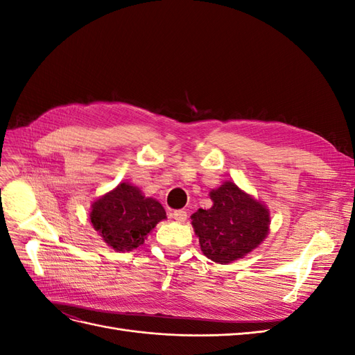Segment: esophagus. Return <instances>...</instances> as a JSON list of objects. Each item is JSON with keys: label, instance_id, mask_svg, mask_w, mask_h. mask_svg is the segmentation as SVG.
Instances as JSON below:
<instances>
[{"label": "esophagus", "instance_id": "esophagus-1", "mask_svg": "<svg viewBox=\"0 0 355 355\" xmlns=\"http://www.w3.org/2000/svg\"><path fill=\"white\" fill-rule=\"evenodd\" d=\"M171 216H173V219L179 223H184L188 218V213L185 210H175L173 213H171Z\"/></svg>", "mask_w": 355, "mask_h": 355}]
</instances>
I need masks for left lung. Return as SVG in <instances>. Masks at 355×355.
<instances>
[{
  "label": "left lung",
  "mask_w": 355,
  "mask_h": 355,
  "mask_svg": "<svg viewBox=\"0 0 355 355\" xmlns=\"http://www.w3.org/2000/svg\"><path fill=\"white\" fill-rule=\"evenodd\" d=\"M213 206L198 209L191 225L204 256L227 265L259 247L270 234V209L235 182L225 180L209 192Z\"/></svg>",
  "instance_id": "obj_1"
}]
</instances>
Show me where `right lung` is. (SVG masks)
Instances as JSON below:
<instances>
[{"mask_svg": "<svg viewBox=\"0 0 355 355\" xmlns=\"http://www.w3.org/2000/svg\"><path fill=\"white\" fill-rule=\"evenodd\" d=\"M166 218L159 201L145 197L130 182H121L96 198L90 211L93 228L115 252H130L144 244L148 234Z\"/></svg>", "mask_w": 355, "mask_h": 355, "instance_id": "add662e5", "label": "right lung"}]
</instances>
